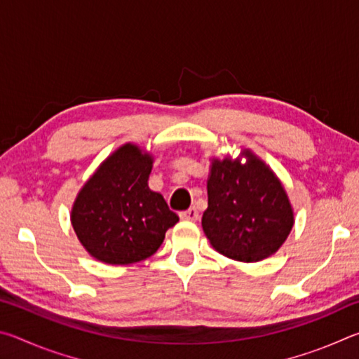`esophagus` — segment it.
I'll return each instance as SVG.
<instances>
[{"label":"esophagus","instance_id":"esophagus-1","mask_svg":"<svg viewBox=\"0 0 359 359\" xmlns=\"http://www.w3.org/2000/svg\"><path fill=\"white\" fill-rule=\"evenodd\" d=\"M180 218H182V220H188V222H196L199 218V214H198L196 209L190 208L185 212H180Z\"/></svg>","mask_w":359,"mask_h":359}]
</instances>
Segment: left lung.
Wrapping results in <instances>:
<instances>
[{"label":"left lung","instance_id":"8db88e82","mask_svg":"<svg viewBox=\"0 0 359 359\" xmlns=\"http://www.w3.org/2000/svg\"><path fill=\"white\" fill-rule=\"evenodd\" d=\"M241 160H212L203 229L212 247L231 259L255 263L287 241L294 218L280 180L250 150Z\"/></svg>","mask_w":359,"mask_h":359}]
</instances>
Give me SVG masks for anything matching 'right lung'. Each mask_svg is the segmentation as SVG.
I'll list each match as a JSON object with an SVG mask.
<instances>
[{
  "mask_svg": "<svg viewBox=\"0 0 359 359\" xmlns=\"http://www.w3.org/2000/svg\"><path fill=\"white\" fill-rule=\"evenodd\" d=\"M151 163V155L125 144L79 191L71 223L93 258L107 264L137 263L151 257L179 222L165 198L149 188Z\"/></svg>",
  "mask_w": 359,
  "mask_h": 359,
  "instance_id": "right-lung-1",
  "label": "right lung"
}]
</instances>
